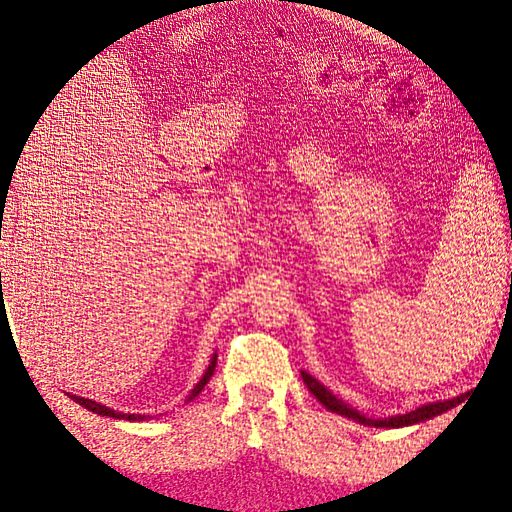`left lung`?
Returning <instances> with one entry per match:
<instances>
[{
	"instance_id": "obj_1",
	"label": "left lung",
	"mask_w": 512,
	"mask_h": 512,
	"mask_svg": "<svg viewBox=\"0 0 512 512\" xmlns=\"http://www.w3.org/2000/svg\"><path fill=\"white\" fill-rule=\"evenodd\" d=\"M301 378L303 383L308 385L310 394L317 398L321 405L332 411V413H339V416H345V418H352L356 422L361 424H367V427H387V429H398V427H409V424H418V422H424V420H431L440 416V413L453 409L455 405H460V398H453V400H444V402H429V405H422L418 409H413L409 413H402V416H391V418H380V420H374V418H365L361 411L354 409L347 405V402H343L341 398H336L332 391L321 385L317 378H312L308 372H301Z\"/></svg>"
}]
</instances>
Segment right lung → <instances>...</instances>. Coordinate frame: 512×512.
<instances>
[{"instance_id": "1", "label": "right lung", "mask_w": 512, "mask_h": 512, "mask_svg": "<svg viewBox=\"0 0 512 512\" xmlns=\"http://www.w3.org/2000/svg\"><path fill=\"white\" fill-rule=\"evenodd\" d=\"M215 365H217V354H213V358H211V363H209V367H206V372H204V376L198 380V385H195L193 389H191V394H189V398H187V402L189 400H193L195 396L200 394V391L204 389V385L209 383L211 380V376H213V372H215ZM70 396V394H68ZM74 402H79L81 407H85L88 411H92V413H99V416H107V418H116V420H132V422H140V420H147L149 416H145V413H123V411H114V409H110V407H105V405H101V402H96V400H90V398H81V396H70Z\"/></svg>"}]
</instances>
